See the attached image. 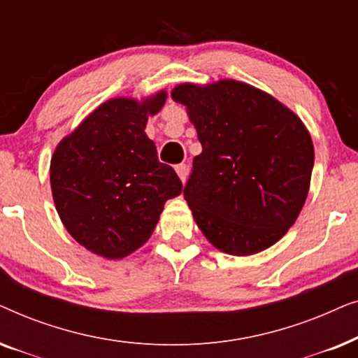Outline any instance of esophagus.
Listing matches in <instances>:
<instances>
[{
  "label": "esophagus",
  "instance_id": "obj_1",
  "mask_svg": "<svg viewBox=\"0 0 358 358\" xmlns=\"http://www.w3.org/2000/svg\"><path fill=\"white\" fill-rule=\"evenodd\" d=\"M176 173H178L179 179L182 180V182H185V179H187V166H185V164H178V166H176Z\"/></svg>",
  "mask_w": 358,
  "mask_h": 358
}]
</instances>
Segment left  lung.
Instances as JSON below:
<instances>
[{
	"label": "left lung",
	"mask_w": 358,
	"mask_h": 358,
	"mask_svg": "<svg viewBox=\"0 0 358 358\" xmlns=\"http://www.w3.org/2000/svg\"><path fill=\"white\" fill-rule=\"evenodd\" d=\"M171 97L185 106L202 153L184 189L203 236L222 252L251 256L296 222L311 182L315 148L295 112L248 83H182Z\"/></svg>",
	"instance_id": "8db88e82"
}]
</instances>
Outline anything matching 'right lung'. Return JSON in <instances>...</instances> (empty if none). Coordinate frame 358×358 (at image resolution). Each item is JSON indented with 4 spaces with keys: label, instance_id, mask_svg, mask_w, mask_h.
<instances>
[{
    "label": "right lung",
    "instance_id": "obj_1",
    "mask_svg": "<svg viewBox=\"0 0 358 358\" xmlns=\"http://www.w3.org/2000/svg\"><path fill=\"white\" fill-rule=\"evenodd\" d=\"M166 91L145 99L114 97L96 107L57 145L50 161L55 208L66 231L87 251L122 259L153 234L166 200L182 184L158 161L145 134Z\"/></svg>",
    "mask_w": 358,
    "mask_h": 358
}]
</instances>
